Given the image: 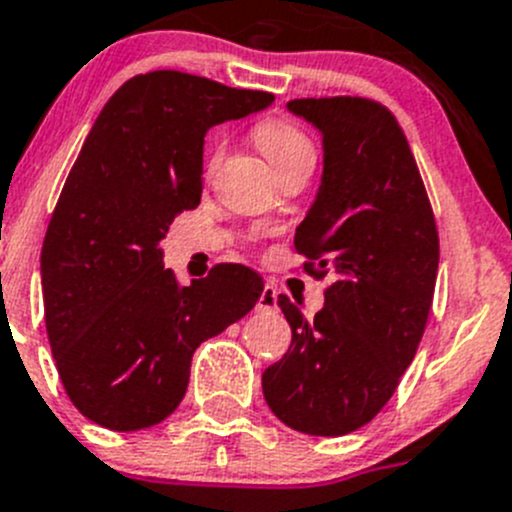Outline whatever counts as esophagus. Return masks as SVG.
<instances>
[{
	"mask_svg": "<svg viewBox=\"0 0 512 512\" xmlns=\"http://www.w3.org/2000/svg\"><path fill=\"white\" fill-rule=\"evenodd\" d=\"M277 287L275 285H265L260 292V300H257V312H267V310H275L277 307Z\"/></svg>",
	"mask_w": 512,
	"mask_h": 512,
	"instance_id": "obj_1",
	"label": "esophagus"
}]
</instances>
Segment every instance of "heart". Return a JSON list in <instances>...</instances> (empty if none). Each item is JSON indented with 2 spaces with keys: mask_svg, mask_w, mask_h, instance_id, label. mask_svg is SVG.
<instances>
[{
  "mask_svg": "<svg viewBox=\"0 0 512 512\" xmlns=\"http://www.w3.org/2000/svg\"><path fill=\"white\" fill-rule=\"evenodd\" d=\"M257 142L272 167L297 155H312V147L300 130L287 122H265L257 127Z\"/></svg>",
  "mask_w": 512,
  "mask_h": 512,
  "instance_id": "heart-1",
  "label": "heart"
}]
</instances>
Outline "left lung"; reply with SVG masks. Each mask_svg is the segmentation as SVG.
Instances as JSON below:
<instances>
[{
    "instance_id": "obj_1",
    "label": "left lung",
    "mask_w": 512,
    "mask_h": 512,
    "mask_svg": "<svg viewBox=\"0 0 512 512\" xmlns=\"http://www.w3.org/2000/svg\"><path fill=\"white\" fill-rule=\"evenodd\" d=\"M287 112L322 137L320 187L295 247L332 285L312 320L280 295L292 342L262 372V393L292 430L337 438L370 423L413 362L433 305L438 230L408 140L382 104L292 99Z\"/></svg>"
}]
</instances>
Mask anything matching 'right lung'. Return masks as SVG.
<instances>
[{
  "mask_svg": "<svg viewBox=\"0 0 512 512\" xmlns=\"http://www.w3.org/2000/svg\"><path fill=\"white\" fill-rule=\"evenodd\" d=\"M275 102L195 74H140L109 97L59 195L44 237V322L74 408L130 433L175 413L200 342L245 317L262 277L217 265L180 285L160 240L202 197L210 127Z\"/></svg>",
  "mask_w": 512,
  "mask_h": 512,
  "instance_id": "obj_1",
  "label": "right lung"
}]
</instances>
